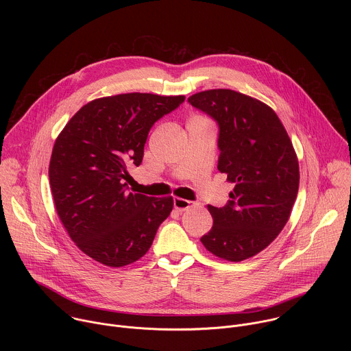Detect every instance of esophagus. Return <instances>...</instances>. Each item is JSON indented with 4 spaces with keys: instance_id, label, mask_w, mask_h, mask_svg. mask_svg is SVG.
I'll return each mask as SVG.
<instances>
[{
    "instance_id": "obj_1",
    "label": "esophagus",
    "mask_w": 351,
    "mask_h": 351,
    "mask_svg": "<svg viewBox=\"0 0 351 351\" xmlns=\"http://www.w3.org/2000/svg\"><path fill=\"white\" fill-rule=\"evenodd\" d=\"M193 206H194V203L189 202V199H184V198H180V197H175L173 198V207L179 213H183V211L191 208Z\"/></svg>"
}]
</instances>
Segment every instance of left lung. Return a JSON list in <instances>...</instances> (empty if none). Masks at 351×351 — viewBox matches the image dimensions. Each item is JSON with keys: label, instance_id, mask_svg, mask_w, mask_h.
Returning a JSON list of instances; mask_svg holds the SVG:
<instances>
[{"label": "left lung", "instance_id": "1", "mask_svg": "<svg viewBox=\"0 0 351 351\" xmlns=\"http://www.w3.org/2000/svg\"><path fill=\"white\" fill-rule=\"evenodd\" d=\"M187 101L218 123V171L234 183L225 207L208 206L214 223L199 240L222 260H247L289 221L300 182L293 144L275 111L260 99L215 88Z\"/></svg>", "mask_w": 351, "mask_h": 351}]
</instances>
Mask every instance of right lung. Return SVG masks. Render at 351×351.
<instances>
[{
    "label": "right lung",
    "instance_id": "1",
    "mask_svg": "<svg viewBox=\"0 0 351 351\" xmlns=\"http://www.w3.org/2000/svg\"><path fill=\"white\" fill-rule=\"evenodd\" d=\"M184 95L128 93L93 99L56 140L48 176L58 217L84 254L107 267H125L152 247L173 198L133 193L129 165L143 161L153 125Z\"/></svg>",
    "mask_w": 351,
    "mask_h": 351
}]
</instances>
